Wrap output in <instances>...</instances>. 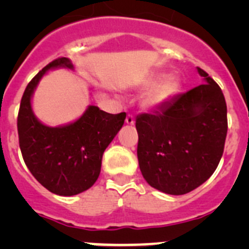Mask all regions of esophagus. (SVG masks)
<instances>
[{"label": "esophagus", "instance_id": "obj_1", "mask_svg": "<svg viewBox=\"0 0 249 249\" xmlns=\"http://www.w3.org/2000/svg\"><path fill=\"white\" fill-rule=\"evenodd\" d=\"M125 122H126L127 125H134L135 124V118L132 114H127L126 115V119H125Z\"/></svg>", "mask_w": 249, "mask_h": 249}]
</instances>
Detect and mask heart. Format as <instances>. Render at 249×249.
<instances>
[{
	"instance_id": "b5f03b06",
	"label": "heart",
	"mask_w": 249,
	"mask_h": 249,
	"mask_svg": "<svg viewBox=\"0 0 249 249\" xmlns=\"http://www.w3.org/2000/svg\"><path fill=\"white\" fill-rule=\"evenodd\" d=\"M164 78V74H159V76H155L150 78V79H148L144 85L147 88H154L157 87ZM178 90H179V83H178L177 80H167V82L160 84L159 87L155 88L154 90H152V91L147 95V97H145L144 100V105L148 107L161 106L165 102L169 101L173 95L177 94Z\"/></svg>"
}]
</instances>
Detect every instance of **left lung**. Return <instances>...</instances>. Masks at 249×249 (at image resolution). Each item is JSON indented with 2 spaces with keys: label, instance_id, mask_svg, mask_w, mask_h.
Here are the masks:
<instances>
[{
  "label": "left lung",
  "instance_id": "obj_1",
  "mask_svg": "<svg viewBox=\"0 0 249 249\" xmlns=\"http://www.w3.org/2000/svg\"><path fill=\"white\" fill-rule=\"evenodd\" d=\"M197 71L206 83L136 118L140 170L150 187L166 194L183 195L200 187L224 152L227 102L207 72Z\"/></svg>",
  "mask_w": 249,
  "mask_h": 249
}]
</instances>
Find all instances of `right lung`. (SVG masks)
Returning a JSON list of instances; mask_svg holds the SVG:
<instances>
[{"instance_id": "right-lung-1", "label": "right lung", "mask_w": 249, "mask_h": 249, "mask_svg": "<svg viewBox=\"0 0 249 249\" xmlns=\"http://www.w3.org/2000/svg\"><path fill=\"white\" fill-rule=\"evenodd\" d=\"M59 66L73 67L67 57H57L27 84L18 113V135L22 159L32 176L49 192L71 196L97 180L105 149L122 129L126 113L109 114L90 106L66 126L42 124L32 113V92L48 70Z\"/></svg>"}]
</instances>
